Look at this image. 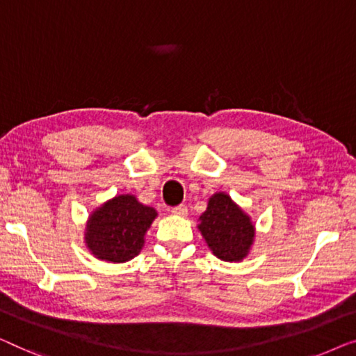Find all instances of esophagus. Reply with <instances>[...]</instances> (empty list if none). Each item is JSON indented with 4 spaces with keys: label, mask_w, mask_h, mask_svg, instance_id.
I'll list each match as a JSON object with an SVG mask.
<instances>
[{
    "label": "esophagus",
    "mask_w": 356,
    "mask_h": 356,
    "mask_svg": "<svg viewBox=\"0 0 356 356\" xmlns=\"http://www.w3.org/2000/svg\"><path fill=\"white\" fill-rule=\"evenodd\" d=\"M171 213L176 216H187V207L185 204H179V207L171 208Z\"/></svg>",
    "instance_id": "esophagus-1"
}]
</instances>
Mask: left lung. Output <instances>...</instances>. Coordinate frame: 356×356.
<instances>
[{
  "instance_id": "obj_1",
  "label": "left lung",
  "mask_w": 356,
  "mask_h": 356,
  "mask_svg": "<svg viewBox=\"0 0 356 356\" xmlns=\"http://www.w3.org/2000/svg\"><path fill=\"white\" fill-rule=\"evenodd\" d=\"M198 229L214 257L237 263L247 257L254 240L252 219L227 193H214L200 216Z\"/></svg>"
}]
</instances>
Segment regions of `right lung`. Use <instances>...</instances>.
Here are the masks:
<instances>
[{
  "instance_id": "right-lung-1",
  "label": "right lung",
  "mask_w": 356,
  "mask_h": 356,
  "mask_svg": "<svg viewBox=\"0 0 356 356\" xmlns=\"http://www.w3.org/2000/svg\"><path fill=\"white\" fill-rule=\"evenodd\" d=\"M156 216V209L142 204L134 195H118L90 214L85 245L95 258L126 263L140 253Z\"/></svg>"
}]
</instances>
